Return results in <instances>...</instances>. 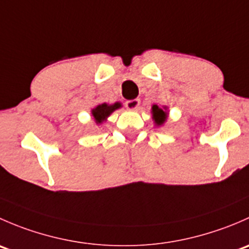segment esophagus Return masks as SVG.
<instances>
[{
    "label": "esophagus",
    "mask_w": 249,
    "mask_h": 249,
    "mask_svg": "<svg viewBox=\"0 0 249 249\" xmlns=\"http://www.w3.org/2000/svg\"><path fill=\"white\" fill-rule=\"evenodd\" d=\"M140 106V100L139 99H134V100H129V101L125 102V107L130 110L137 109Z\"/></svg>",
    "instance_id": "1"
}]
</instances>
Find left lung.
Returning a JSON list of instances; mask_svg holds the SVG:
<instances>
[{
	"mask_svg": "<svg viewBox=\"0 0 249 249\" xmlns=\"http://www.w3.org/2000/svg\"><path fill=\"white\" fill-rule=\"evenodd\" d=\"M152 109H153V117H154L155 123H157L158 125H161L162 123L165 122V119H166V113H165L161 108H159L158 106H153Z\"/></svg>",
	"mask_w": 249,
	"mask_h": 249,
	"instance_id": "left-lung-1",
	"label": "left lung"
}]
</instances>
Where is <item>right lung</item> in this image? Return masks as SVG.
Masks as SVG:
<instances>
[{"mask_svg": "<svg viewBox=\"0 0 249 249\" xmlns=\"http://www.w3.org/2000/svg\"><path fill=\"white\" fill-rule=\"evenodd\" d=\"M119 107H120V104H114L112 105V106H108V105L106 104H102V105H99L96 108L92 109L91 113L92 115H94L97 124H100V123H102L107 117H108L113 110L119 108Z\"/></svg>", "mask_w": 249, "mask_h": 249, "instance_id": "add662e5", "label": "right lung"}]
</instances>
